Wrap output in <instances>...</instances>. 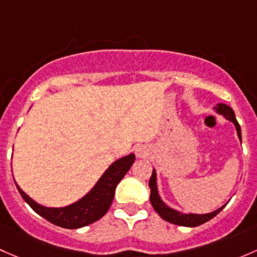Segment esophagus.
<instances>
[{"label":"esophagus","mask_w":257,"mask_h":257,"mask_svg":"<svg viewBox=\"0 0 257 257\" xmlns=\"http://www.w3.org/2000/svg\"><path fill=\"white\" fill-rule=\"evenodd\" d=\"M136 155H137V157H140V158L147 157V156H148L147 148L144 147V146H140L139 148H136Z\"/></svg>","instance_id":"1"}]
</instances>
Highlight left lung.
Returning a JSON list of instances; mask_svg holds the SVG:
<instances>
[{
  "label": "left lung",
  "instance_id": "1",
  "mask_svg": "<svg viewBox=\"0 0 257 257\" xmlns=\"http://www.w3.org/2000/svg\"><path fill=\"white\" fill-rule=\"evenodd\" d=\"M214 110H215L218 113H220V115H223L226 120L231 121V122L234 123L235 127H236L237 136H239V140L241 141V128H240L239 122H237L236 117H235L234 110L225 104H218L215 107H214ZM148 186L151 188L150 200L153 209L157 211V214L161 216V218L165 219V220L168 221V223L176 224V225L190 226V227L199 226L202 225V224L207 223V221L210 220V219H213L215 215H218V214L225 208V205H223V207H220L219 209H216V210L211 211V213H208V214H193V213L184 214V213H181V211H177L174 210V209L169 208L167 204H165V202L161 199L160 194H158L157 176H156L155 169H153L152 172V176H151Z\"/></svg>",
  "mask_w": 257,
  "mask_h": 257
}]
</instances>
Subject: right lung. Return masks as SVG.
<instances>
[{
  "label": "right lung",
  "mask_w": 257,
  "mask_h": 257,
  "mask_svg": "<svg viewBox=\"0 0 257 257\" xmlns=\"http://www.w3.org/2000/svg\"><path fill=\"white\" fill-rule=\"evenodd\" d=\"M135 155L130 153L128 156L115 161L109 168L105 171V173L100 177L97 183L94 188L84 195L81 199L68 207L63 208H48L38 204L34 202L32 198L28 197L20 187L16 183L18 192L22 195L25 202L30 207L43 216L44 219L50 221L54 225L65 229H79L89 225V224L95 223L100 218L106 214L109 210L111 203H112L113 197H115V189L117 184L120 183L121 179L125 177L128 169L131 168L132 163L135 162Z\"/></svg>",
  "instance_id": "1"
}]
</instances>
